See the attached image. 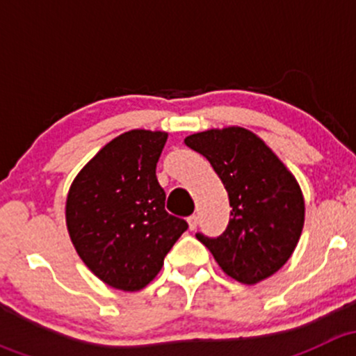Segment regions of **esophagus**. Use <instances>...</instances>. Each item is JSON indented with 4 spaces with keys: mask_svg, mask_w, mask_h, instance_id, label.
I'll use <instances>...</instances> for the list:
<instances>
[{
    "mask_svg": "<svg viewBox=\"0 0 356 356\" xmlns=\"http://www.w3.org/2000/svg\"><path fill=\"white\" fill-rule=\"evenodd\" d=\"M188 224H189V229L195 231V229L198 227V217H196V215H191V217L188 218Z\"/></svg>",
    "mask_w": 356,
    "mask_h": 356,
    "instance_id": "1",
    "label": "esophagus"
}]
</instances>
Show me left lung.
<instances>
[{
	"mask_svg": "<svg viewBox=\"0 0 356 356\" xmlns=\"http://www.w3.org/2000/svg\"><path fill=\"white\" fill-rule=\"evenodd\" d=\"M184 143L210 161L232 207L224 234L196 238L234 281L257 284L270 277L289 260L303 231L305 200L296 177L245 127L196 132Z\"/></svg>",
	"mask_w": 356,
	"mask_h": 356,
	"instance_id": "left-lung-1",
	"label": "left lung"
}]
</instances>
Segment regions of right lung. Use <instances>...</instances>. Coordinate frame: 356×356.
Here are the masks:
<instances>
[{
  "mask_svg": "<svg viewBox=\"0 0 356 356\" xmlns=\"http://www.w3.org/2000/svg\"><path fill=\"white\" fill-rule=\"evenodd\" d=\"M168 134L124 132L103 146L75 175L67 195L68 236L86 267L105 284L139 291L188 224L165 211L156 163Z\"/></svg>",
  "mask_w": 356,
  "mask_h": 356,
  "instance_id": "1",
  "label": "right lung"
}]
</instances>
